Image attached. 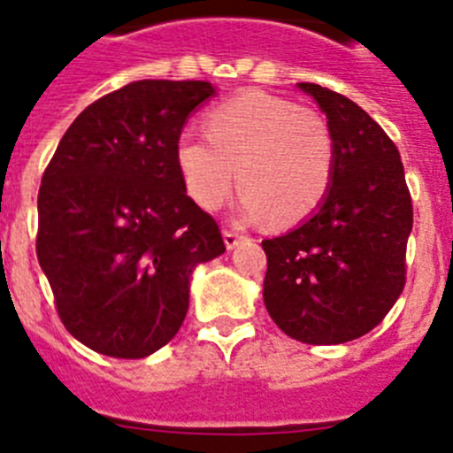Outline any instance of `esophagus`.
I'll return each mask as SVG.
<instances>
[{"label":"esophagus","mask_w":453,"mask_h":453,"mask_svg":"<svg viewBox=\"0 0 453 453\" xmlns=\"http://www.w3.org/2000/svg\"><path fill=\"white\" fill-rule=\"evenodd\" d=\"M245 238V235L240 234V231H235V229H224V245L229 247V250H234L235 245H238L240 240Z\"/></svg>","instance_id":"34e87169"}]
</instances>
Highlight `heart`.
I'll list each match as a JSON object with an SVG mask.
<instances>
[{"label":"heart","instance_id":"obj_1","mask_svg":"<svg viewBox=\"0 0 453 453\" xmlns=\"http://www.w3.org/2000/svg\"><path fill=\"white\" fill-rule=\"evenodd\" d=\"M338 142L329 119L265 92H240L206 115V135L177 140V167L195 202L215 211L235 183L242 190L240 215H270L290 226L318 211L334 186Z\"/></svg>","mask_w":453,"mask_h":453}]
</instances>
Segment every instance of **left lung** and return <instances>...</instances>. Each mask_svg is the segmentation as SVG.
<instances>
[{"label": "left lung", "mask_w": 453, "mask_h": 453, "mask_svg": "<svg viewBox=\"0 0 453 453\" xmlns=\"http://www.w3.org/2000/svg\"><path fill=\"white\" fill-rule=\"evenodd\" d=\"M299 88L326 113L338 165L329 195L302 226L263 240V299L290 338L340 345L370 334L402 295L413 202L386 131L345 95Z\"/></svg>", "instance_id": "1"}]
</instances>
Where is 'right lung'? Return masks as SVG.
I'll use <instances>...</instances> for the list:
<instances>
[{"instance_id":"right-lung-1","label":"right lung","mask_w":453,"mask_h":453,"mask_svg":"<svg viewBox=\"0 0 453 453\" xmlns=\"http://www.w3.org/2000/svg\"><path fill=\"white\" fill-rule=\"evenodd\" d=\"M211 95L206 81L165 79L108 92L70 124L42 174L38 263L65 329L97 354L145 358L167 345L192 267L226 251L177 167L183 124Z\"/></svg>"}]
</instances>
